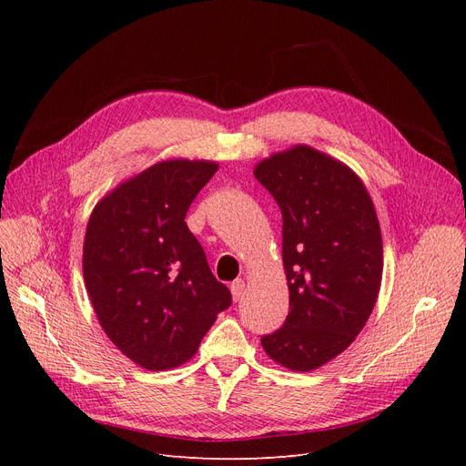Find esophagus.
<instances>
[{
  "mask_svg": "<svg viewBox=\"0 0 466 466\" xmlns=\"http://www.w3.org/2000/svg\"><path fill=\"white\" fill-rule=\"evenodd\" d=\"M230 290H232V299H234V302L241 300L243 292H246V281H243V279H236V281H232Z\"/></svg>",
  "mask_w": 466,
  "mask_h": 466,
  "instance_id": "obj_1",
  "label": "esophagus"
}]
</instances>
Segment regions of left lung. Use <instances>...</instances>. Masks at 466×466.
Masks as SVG:
<instances>
[{
  "instance_id": "left-lung-1",
  "label": "left lung",
  "mask_w": 466,
  "mask_h": 466,
  "mask_svg": "<svg viewBox=\"0 0 466 466\" xmlns=\"http://www.w3.org/2000/svg\"><path fill=\"white\" fill-rule=\"evenodd\" d=\"M255 177L283 217L289 315L262 336L274 362L311 372L346 351L376 306L383 243L362 179L338 158L295 145L260 160Z\"/></svg>"
}]
</instances>
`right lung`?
Instances as JSON below:
<instances>
[{"instance_id": "1", "label": "right lung", "mask_w": 466, "mask_h": 466, "mask_svg": "<svg viewBox=\"0 0 466 466\" xmlns=\"http://www.w3.org/2000/svg\"><path fill=\"white\" fill-rule=\"evenodd\" d=\"M213 160L166 158L118 183L90 213L83 278L115 348L145 370L190 360L230 290L211 274L185 215Z\"/></svg>"}]
</instances>
